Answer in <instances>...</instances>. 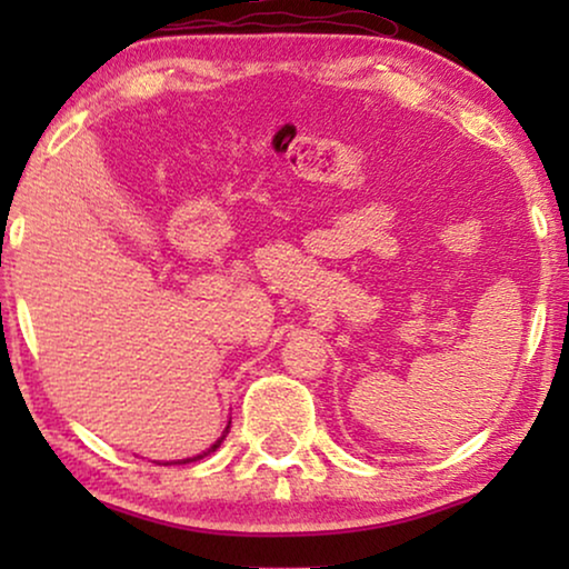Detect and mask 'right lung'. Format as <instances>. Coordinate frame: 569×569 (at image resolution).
Wrapping results in <instances>:
<instances>
[{
	"instance_id": "add662e5",
	"label": "right lung",
	"mask_w": 569,
	"mask_h": 569,
	"mask_svg": "<svg viewBox=\"0 0 569 569\" xmlns=\"http://www.w3.org/2000/svg\"><path fill=\"white\" fill-rule=\"evenodd\" d=\"M228 430H230V427H228ZM228 430H224V435H228ZM224 435H222V438H220V440H217V442H214V446H212V448H209V450H207V453H212V450H214V448H220V442L224 440ZM207 453H201V456H197V458H189V461H199V458H204ZM189 461H181V463H189Z\"/></svg>"
}]
</instances>
